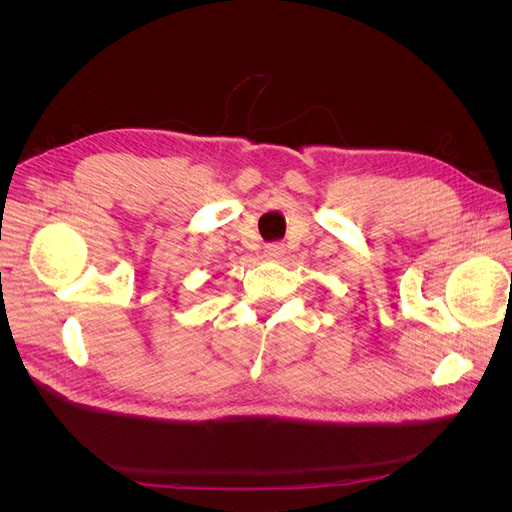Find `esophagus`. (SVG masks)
I'll use <instances>...</instances> for the list:
<instances>
[{"instance_id":"1","label":"esophagus","mask_w":512,"mask_h":512,"mask_svg":"<svg viewBox=\"0 0 512 512\" xmlns=\"http://www.w3.org/2000/svg\"><path fill=\"white\" fill-rule=\"evenodd\" d=\"M284 252H286V247L282 243H269L267 250H265V256L267 258H280V256H284Z\"/></svg>"}]
</instances>
